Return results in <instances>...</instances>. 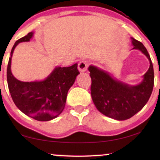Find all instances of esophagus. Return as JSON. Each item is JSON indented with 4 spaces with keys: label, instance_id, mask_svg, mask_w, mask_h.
<instances>
[{
    "label": "esophagus",
    "instance_id": "obj_1",
    "mask_svg": "<svg viewBox=\"0 0 160 160\" xmlns=\"http://www.w3.org/2000/svg\"><path fill=\"white\" fill-rule=\"evenodd\" d=\"M89 66V63L86 61H82L78 63V70L80 72H85L87 70V68Z\"/></svg>",
    "mask_w": 160,
    "mask_h": 160
}]
</instances>
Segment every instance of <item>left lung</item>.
<instances>
[{"instance_id":"1","label":"left lung","mask_w":160,"mask_h":160,"mask_svg":"<svg viewBox=\"0 0 160 160\" xmlns=\"http://www.w3.org/2000/svg\"><path fill=\"white\" fill-rule=\"evenodd\" d=\"M132 49L141 51L150 61V68L138 85H129L113 78L94 66L88 68L92 79L91 95L99 112L118 121L131 118L150 99L154 86V70L150 56L141 42L131 37Z\"/></svg>"}]
</instances>
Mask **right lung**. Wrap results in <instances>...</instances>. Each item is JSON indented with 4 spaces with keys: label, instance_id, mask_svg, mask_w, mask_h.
Segmentation results:
<instances>
[{
    "label": "right lung",
    "instance_id": "right-lung-1",
    "mask_svg": "<svg viewBox=\"0 0 160 160\" xmlns=\"http://www.w3.org/2000/svg\"><path fill=\"white\" fill-rule=\"evenodd\" d=\"M34 32L16 41L10 53L7 68V81L12 99L19 109L37 121H48L61 114L64 109L69 89L78 75V64L56 67L44 80L22 82L13 76L11 59L15 47L21 42H29Z\"/></svg>",
    "mask_w": 160,
    "mask_h": 160
}]
</instances>
